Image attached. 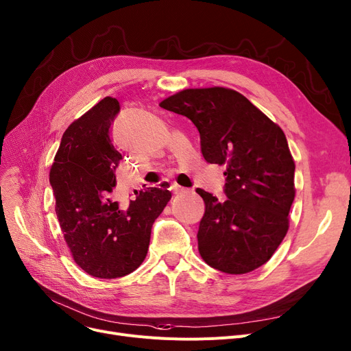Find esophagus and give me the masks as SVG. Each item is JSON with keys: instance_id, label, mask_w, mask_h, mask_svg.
<instances>
[{"instance_id": "esophagus-1", "label": "esophagus", "mask_w": 351, "mask_h": 351, "mask_svg": "<svg viewBox=\"0 0 351 351\" xmlns=\"http://www.w3.org/2000/svg\"><path fill=\"white\" fill-rule=\"evenodd\" d=\"M171 191H172L175 195H178V193H180L182 191H185V188L178 185V183H172V185H171Z\"/></svg>"}]
</instances>
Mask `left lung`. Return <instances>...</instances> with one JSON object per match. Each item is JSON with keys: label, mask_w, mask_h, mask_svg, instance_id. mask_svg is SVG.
Wrapping results in <instances>:
<instances>
[{"label": "left lung", "mask_w": 351, "mask_h": 351, "mask_svg": "<svg viewBox=\"0 0 351 351\" xmlns=\"http://www.w3.org/2000/svg\"><path fill=\"white\" fill-rule=\"evenodd\" d=\"M159 105L189 118L206 162L226 168L228 199L196 189L206 206L197 232L202 259L228 274L261 267L289 230L296 195L294 160L282 128L223 86L183 89Z\"/></svg>", "instance_id": "obj_1"}]
</instances>
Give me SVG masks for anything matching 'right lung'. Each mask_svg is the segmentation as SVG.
<instances>
[{
	"label": "right lung",
	"instance_id": "obj_1",
	"mask_svg": "<svg viewBox=\"0 0 351 351\" xmlns=\"http://www.w3.org/2000/svg\"><path fill=\"white\" fill-rule=\"evenodd\" d=\"M119 102L105 97L64 132L49 171L55 213L72 259L89 276L117 279L145 261L155 219L172 197L149 188L122 205L115 199L122 155L110 141Z\"/></svg>",
	"mask_w": 351,
	"mask_h": 351
}]
</instances>
